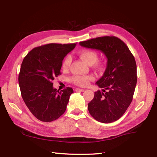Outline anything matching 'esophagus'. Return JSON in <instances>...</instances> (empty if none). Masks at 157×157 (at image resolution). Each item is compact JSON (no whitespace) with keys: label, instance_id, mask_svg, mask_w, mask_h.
<instances>
[{"label":"esophagus","instance_id":"esophagus-1","mask_svg":"<svg viewBox=\"0 0 157 157\" xmlns=\"http://www.w3.org/2000/svg\"><path fill=\"white\" fill-rule=\"evenodd\" d=\"M75 90L77 92H84V89H81V88H75Z\"/></svg>","mask_w":157,"mask_h":157}]
</instances>
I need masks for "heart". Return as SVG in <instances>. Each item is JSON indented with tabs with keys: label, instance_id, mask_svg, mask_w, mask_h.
<instances>
[{
	"label": "heart",
	"instance_id": "1",
	"mask_svg": "<svg viewBox=\"0 0 157 157\" xmlns=\"http://www.w3.org/2000/svg\"><path fill=\"white\" fill-rule=\"evenodd\" d=\"M79 56L83 61L87 63L89 65H92L95 64L98 61V54L97 52L91 51V50H84L79 53ZM71 63V57L70 55H67L63 60L62 63L63 70L68 69ZM94 79V77L91 75H73L71 78V82L73 84L80 86H87L89 82Z\"/></svg>",
	"mask_w": 157,
	"mask_h": 157
}]
</instances>
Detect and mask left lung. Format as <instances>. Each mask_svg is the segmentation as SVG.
I'll list each match as a JSON object with an SVG mask.
<instances>
[{
  "label": "left lung",
  "mask_w": 157,
  "mask_h": 157,
  "mask_svg": "<svg viewBox=\"0 0 157 157\" xmlns=\"http://www.w3.org/2000/svg\"><path fill=\"white\" fill-rule=\"evenodd\" d=\"M85 48L98 50L107 59L106 68L96 84L102 91L94 92L88 103V111L99 122L118 120L131 104L137 83V67L132 52L121 40L103 36L80 42Z\"/></svg>",
  "instance_id": "left-lung-1"
}]
</instances>
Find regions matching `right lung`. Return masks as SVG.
I'll return each instance as SVG.
<instances>
[{"mask_svg":"<svg viewBox=\"0 0 157 157\" xmlns=\"http://www.w3.org/2000/svg\"><path fill=\"white\" fill-rule=\"evenodd\" d=\"M75 46L76 43L45 44L32 49L23 60L18 79L21 96L40 121H53L65 111L73 89L56 90L52 81L61 75L63 59Z\"/></svg>","mask_w":157,"mask_h":157,"instance_id":"obj_1","label":"right lung"}]
</instances>
